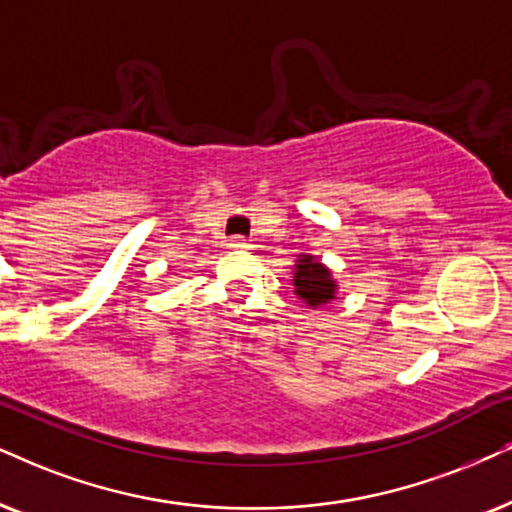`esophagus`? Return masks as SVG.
Here are the masks:
<instances>
[{
    "instance_id": "obj_1",
    "label": "esophagus",
    "mask_w": 512,
    "mask_h": 512,
    "mask_svg": "<svg viewBox=\"0 0 512 512\" xmlns=\"http://www.w3.org/2000/svg\"><path fill=\"white\" fill-rule=\"evenodd\" d=\"M231 245H234V248H248V245H245V241H243V238H236V241H234V243H231Z\"/></svg>"
}]
</instances>
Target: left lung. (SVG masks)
Masks as SVG:
<instances>
[{"label":"left lung","mask_w":512,"mask_h":512,"mask_svg":"<svg viewBox=\"0 0 512 512\" xmlns=\"http://www.w3.org/2000/svg\"><path fill=\"white\" fill-rule=\"evenodd\" d=\"M295 269V293L300 295L309 307H319V304L333 300L335 283L331 278V271L323 267L321 262L304 255Z\"/></svg>","instance_id":"8db88e82"}]
</instances>
